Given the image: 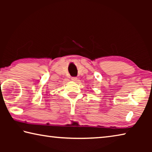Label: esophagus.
Returning a JSON list of instances; mask_svg holds the SVG:
<instances>
[{
	"label": "esophagus",
	"instance_id": "esophagus-1",
	"mask_svg": "<svg viewBox=\"0 0 152 152\" xmlns=\"http://www.w3.org/2000/svg\"><path fill=\"white\" fill-rule=\"evenodd\" d=\"M72 80L74 81V82H76V81H78V78H77V77H72Z\"/></svg>",
	"mask_w": 152,
	"mask_h": 152
}]
</instances>
